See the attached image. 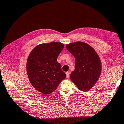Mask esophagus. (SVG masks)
Returning <instances> with one entry per match:
<instances>
[{"label": "esophagus", "mask_w": 124, "mask_h": 124, "mask_svg": "<svg viewBox=\"0 0 124 124\" xmlns=\"http://www.w3.org/2000/svg\"><path fill=\"white\" fill-rule=\"evenodd\" d=\"M65 74H66L67 78H68L69 77V72H65Z\"/></svg>", "instance_id": "1"}]
</instances>
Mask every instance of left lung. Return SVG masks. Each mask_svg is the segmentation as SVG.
I'll return each instance as SVG.
<instances>
[{"mask_svg": "<svg viewBox=\"0 0 124 124\" xmlns=\"http://www.w3.org/2000/svg\"><path fill=\"white\" fill-rule=\"evenodd\" d=\"M66 48L75 59V68L70 74V79L80 90L89 91L101 76L100 58L91 46L81 41L66 45Z\"/></svg>", "mask_w": 124, "mask_h": 124, "instance_id": "left-lung-1", "label": "left lung"}]
</instances>
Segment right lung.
Here are the masks:
<instances>
[{
  "label": "right lung",
  "mask_w": 124,
  "mask_h": 124,
  "mask_svg": "<svg viewBox=\"0 0 124 124\" xmlns=\"http://www.w3.org/2000/svg\"><path fill=\"white\" fill-rule=\"evenodd\" d=\"M64 44L58 42L42 43L34 48L26 64L27 74L32 86L44 95L54 91L66 75L57 61Z\"/></svg>",
  "instance_id": "add662e5"
}]
</instances>
